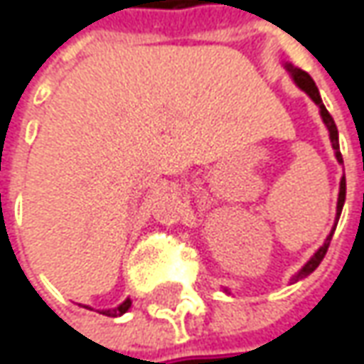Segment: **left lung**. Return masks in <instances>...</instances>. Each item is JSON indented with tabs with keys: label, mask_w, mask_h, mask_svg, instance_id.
<instances>
[{
	"label": "left lung",
	"mask_w": 364,
	"mask_h": 364,
	"mask_svg": "<svg viewBox=\"0 0 364 364\" xmlns=\"http://www.w3.org/2000/svg\"><path fill=\"white\" fill-rule=\"evenodd\" d=\"M290 74L294 77V82L299 84V88H303L311 98H313V102L319 107V111H321V117H323V123H326V127H328V132H330V139H331V146H333V150H336V159L340 162L342 161V154H340V146H338V127H336V123H333V119L331 115L328 113V109L323 107V100L319 97V90H317V86H315V82L311 80V75L307 72H303V70H299V68H290ZM344 200H346V177H342V181H340V196H338V218H340V212H342V205H344ZM336 218V220H338ZM338 225V223H336ZM333 230H336V226L331 228L330 237L326 239V243L317 249V253L311 257L309 262L305 264V267L296 274V276H292V280L290 282H296V280H303L305 276H309L311 272L315 269V267L321 264V259L326 257V253H328V247H330V241H331V235H333Z\"/></svg>",
	"instance_id": "8db88e82"
}]
</instances>
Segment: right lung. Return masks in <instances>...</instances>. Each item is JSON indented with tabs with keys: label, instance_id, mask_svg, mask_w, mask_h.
I'll return each instance as SVG.
<instances>
[{
	"label": "right lung",
	"instance_id": "add662e5",
	"mask_svg": "<svg viewBox=\"0 0 364 364\" xmlns=\"http://www.w3.org/2000/svg\"><path fill=\"white\" fill-rule=\"evenodd\" d=\"M132 307V299H127V301H123L121 305H119L117 309H111V311H100L102 315H109V317H117V315H123L125 311Z\"/></svg>",
	"mask_w": 364,
	"mask_h": 364
}]
</instances>
